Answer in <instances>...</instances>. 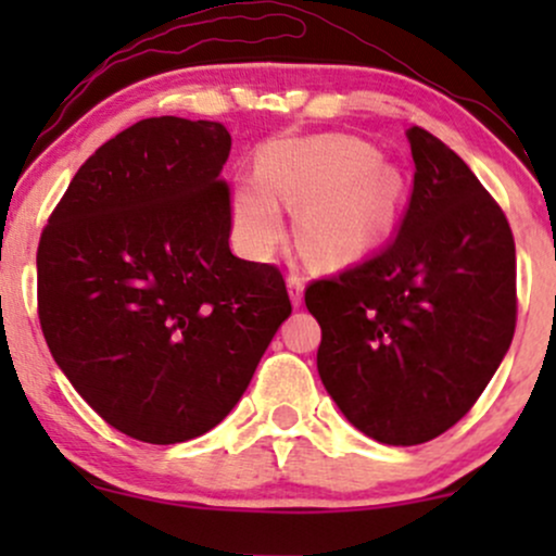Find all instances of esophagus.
<instances>
[{"mask_svg":"<svg viewBox=\"0 0 556 556\" xmlns=\"http://www.w3.org/2000/svg\"><path fill=\"white\" fill-rule=\"evenodd\" d=\"M303 277L300 274L292 271L290 277H287V290H290V298H292V305H300V300H303Z\"/></svg>","mask_w":556,"mask_h":556,"instance_id":"esophagus-1","label":"esophagus"}]
</instances>
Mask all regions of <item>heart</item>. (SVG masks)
Listing matches in <instances>:
<instances>
[{
  "instance_id": "heart-1",
  "label": "heart",
  "mask_w": 556,
  "mask_h": 556,
  "mask_svg": "<svg viewBox=\"0 0 556 556\" xmlns=\"http://www.w3.org/2000/svg\"><path fill=\"white\" fill-rule=\"evenodd\" d=\"M397 193V172L358 138H282L266 146L258 175L235 185L232 229L242 251L266 256L282 240V203H300L305 256L340 264L379 238Z\"/></svg>"
}]
</instances>
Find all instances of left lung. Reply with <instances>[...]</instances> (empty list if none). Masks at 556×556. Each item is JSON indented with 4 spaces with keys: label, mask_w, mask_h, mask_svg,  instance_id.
I'll use <instances>...</instances> for the list:
<instances>
[{
    "label": "left lung",
    "mask_w": 556,
    "mask_h": 556,
    "mask_svg": "<svg viewBox=\"0 0 556 556\" xmlns=\"http://www.w3.org/2000/svg\"><path fill=\"white\" fill-rule=\"evenodd\" d=\"M407 140L416 175L397 235L305 287L324 387L355 429L394 446L431 442L476 405L518 321L500 203L429 130Z\"/></svg>",
    "instance_id": "obj_1"
}]
</instances>
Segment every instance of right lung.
<instances>
[{
    "label": "right lung",
    "instance_id": "obj_1",
    "mask_svg": "<svg viewBox=\"0 0 556 556\" xmlns=\"http://www.w3.org/2000/svg\"><path fill=\"white\" fill-rule=\"evenodd\" d=\"M229 149L222 123L140 119L75 172L38 242L43 340L138 442L225 420L292 314L282 271L229 251Z\"/></svg>",
    "mask_w": 556,
    "mask_h": 556
}]
</instances>
